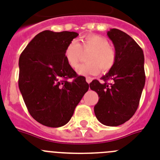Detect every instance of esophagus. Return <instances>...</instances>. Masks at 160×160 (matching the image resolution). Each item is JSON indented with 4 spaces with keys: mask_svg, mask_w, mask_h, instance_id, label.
Segmentation results:
<instances>
[{
    "mask_svg": "<svg viewBox=\"0 0 160 160\" xmlns=\"http://www.w3.org/2000/svg\"><path fill=\"white\" fill-rule=\"evenodd\" d=\"M92 80H93V79H92L91 77H86V81H87V83H90L92 81Z\"/></svg>",
    "mask_w": 160,
    "mask_h": 160,
    "instance_id": "34e87169",
    "label": "esophagus"
}]
</instances>
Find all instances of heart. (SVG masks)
<instances>
[{
    "label": "heart",
    "mask_w": 160,
    "mask_h": 160,
    "mask_svg": "<svg viewBox=\"0 0 160 160\" xmlns=\"http://www.w3.org/2000/svg\"><path fill=\"white\" fill-rule=\"evenodd\" d=\"M83 50H92L89 54L87 63L80 65L76 72L81 76L96 75L100 71H108L116 63L117 52L109 45V41L105 37L98 34H88L82 39ZM82 48L76 39L67 44L65 49L64 58L71 68H76L82 56Z\"/></svg>",
    "instance_id": "1"
}]
</instances>
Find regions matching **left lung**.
<instances>
[{
	"instance_id": "8db88e82",
	"label": "left lung",
	"mask_w": 160,
	"mask_h": 160,
	"mask_svg": "<svg viewBox=\"0 0 160 160\" xmlns=\"http://www.w3.org/2000/svg\"><path fill=\"white\" fill-rule=\"evenodd\" d=\"M107 34L115 48L116 63L101 78L103 82L93 80L89 87L99 98L94 106L97 119L105 126L117 127L129 120L138 108L145 83V58L143 50L128 34L117 28Z\"/></svg>"
}]
</instances>
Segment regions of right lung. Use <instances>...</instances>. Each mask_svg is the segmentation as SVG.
<instances>
[{
  "mask_svg": "<svg viewBox=\"0 0 160 160\" xmlns=\"http://www.w3.org/2000/svg\"><path fill=\"white\" fill-rule=\"evenodd\" d=\"M78 35L42 31L19 57L20 93L31 116L46 127L66 125L89 89L85 78L78 76L64 58L67 44Z\"/></svg>",
  "mask_w": 160,
  "mask_h": 160,
  "instance_id": "right-lung-1",
  "label": "right lung"
}]
</instances>
